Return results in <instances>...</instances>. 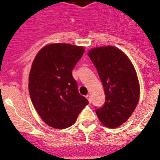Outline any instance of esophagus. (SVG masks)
Returning a JSON list of instances; mask_svg holds the SVG:
<instances>
[{"instance_id":"esophagus-1","label":"esophagus","mask_w":160,"mask_h":160,"mask_svg":"<svg viewBox=\"0 0 160 160\" xmlns=\"http://www.w3.org/2000/svg\"><path fill=\"white\" fill-rule=\"evenodd\" d=\"M86 98H87V99L89 100V103H91V96H90V95H87Z\"/></svg>"}]
</instances>
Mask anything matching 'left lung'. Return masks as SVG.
I'll use <instances>...</instances> for the list:
<instances>
[{
  "label": "left lung",
  "mask_w": 160,
  "mask_h": 160,
  "mask_svg": "<svg viewBox=\"0 0 160 160\" xmlns=\"http://www.w3.org/2000/svg\"><path fill=\"white\" fill-rule=\"evenodd\" d=\"M102 81L105 102L95 109L104 126L115 128L131 117L138 103L140 85L132 62L115 47H101L88 53Z\"/></svg>",
  "instance_id": "8db88e82"
}]
</instances>
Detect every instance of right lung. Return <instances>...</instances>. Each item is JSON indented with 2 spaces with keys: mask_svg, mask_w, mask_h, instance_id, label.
Returning a JSON list of instances; mask_svg holds the SVG:
<instances>
[{
  "mask_svg": "<svg viewBox=\"0 0 160 160\" xmlns=\"http://www.w3.org/2000/svg\"><path fill=\"white\" fill-rule=\"evenodd\" d=\"M82 47L49 44L38 52L31 67L28 91L47 125L65 129L76 122L89 101L78 91L72 70L84 54Z\"/></svg>",
  "mask_w": 160,
  "mask_h": 160,
  "instance_id": "right-lung-1",
  "label": "right lung"
}]
</instances>
